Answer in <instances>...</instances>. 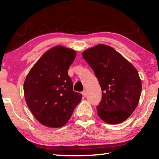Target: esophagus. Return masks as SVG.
<instances>
[{
  "label": "esophagus",
  "mask_w": 159,
  "mask_h": 159,
  "mask_svg": "<svg viewBox=\"0 0 159 159\" xmlns=\"http://www.w3.org/2000/svg\"><path fill=\"white\" fill-rule=\"evenodd\" d=\"M82 95H83V97H84V98H85V96H86V91H85V90L83 91V92H82Z\"/></svg>",
  "instance_id": "1"
}]
</instances>
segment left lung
Returning <instances> with one entry per match:
<instances>
[{
	"label": "left lung",
	"mask_w": 159,
	"mask_h": 159,
	"mask_svg": "<svg viewBox=\"0 0 159 159\" xmlns=\"http://www.w3.org/2000/svg\"><path fill=\"white\" fill-rule=\"evenodd\" d=\"M83 57L93 69L102 91L98 114L104 122L118 124L138 107L142 81L133 64L109 45L99 44L83 51Z\"/></svg>",
	"instance_id": "1"
}]
</instances>
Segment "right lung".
<instances>
[{"mask_svg": "<svg viewBox=\"0 0 159 159\" xmlns=\"http://www.w3.org/2000/svg\"><path fill=\"white\" fill-rule=\"evenodd\" d=\"M76 56L71 48L57 45L43 55L24 83L26 104L38 121L49 128L66 124L82 99L73 90L68 70Z\"/></svg>", "mask_w": 159, "mask_h": 159, "instance_id": "1", "label": "right lung"}]
</instances>
